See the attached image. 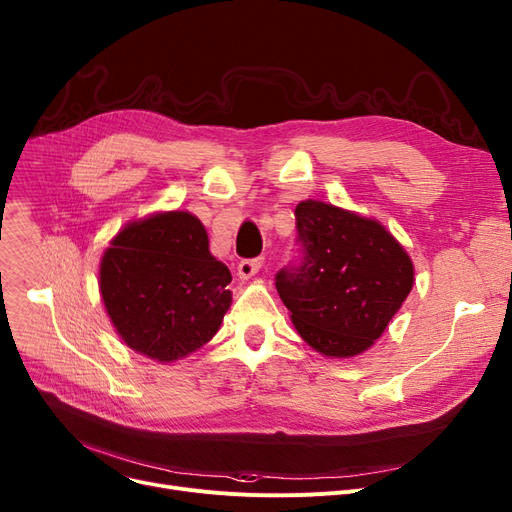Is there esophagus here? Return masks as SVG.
<instances>
[{"instance_id":"obj_1","label":"esophagus","mask_w":512,"mask_h":512,"mask_svg":"<svg viewBox=\"0 0 512 512\" xmlns=\"http://www.w3.org/2000/svg\"><path fill=\"white\" fill-rule=\"evenodd\" d=\"M261 263H263V259H261V257H255V259H242V261L238 263V278H240V280H249V278H253V276L261 270Z\"/></svg>"}]
</instances>
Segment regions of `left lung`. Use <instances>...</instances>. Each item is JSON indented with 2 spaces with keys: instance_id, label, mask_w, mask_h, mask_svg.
<instances>
[{
  "instance_id": "8db88e82",
  "label": "left lung",
  "mask_w": 512,
  "mask_h": 512,
  "mask_svg": "<svg viewBox=\"0 0 512 512\" xmlns=\"http://www.w3.org/2000/svg\"><path fill=\"white\" fill-rule=\"evenodd\" d=\"M301 259L276 288L301 338L326 357H353L382 336L413 288V263L375 220L303 201L294 209Z\"/></svg>"
}]
</instances>
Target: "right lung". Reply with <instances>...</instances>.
<instances>
[{
  "instance_id": "obj_1",
  "label": "right lung",
  "mask_w": 512,
  "mask_h": 512,
  "mask_svg": "<svg viewBox=\"0 0 512 512\" xmlns=\"http://www.w3.org/2000/svg\"><path fill=\"white\" fill-rule=\"evenodd\" d=\"M230 282L188 211L128 224L101 261L107 315L130 348L157 361H176L213 338L232 301Z\"/></svg>"
}]
</instances>
